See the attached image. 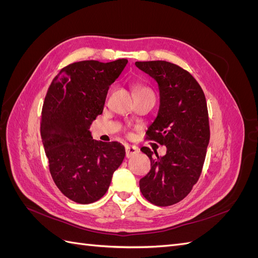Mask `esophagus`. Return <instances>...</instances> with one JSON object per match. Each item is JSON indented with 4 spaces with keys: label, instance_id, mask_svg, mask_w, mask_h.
<instances>
[{
    "label": "esophagus",
    "instance_id": "34e87169",
    "mask_svg": "<svg viewBox=\"0 0 258 258\" xmlns=\"http://www.w3.org/2000/svg\"><path fill=\"white\" fill-rule=\"evenodd\" d=\"M139 153V148L135 145H126V156L128 158L134 157Z\"/></svg>",
    "mask_w": 258,
    "mask_h": 258
}]
</instances>
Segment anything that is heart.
<instances>
[{
	"label": "heart",
	"mask_w": 258,
	"mask_h": 258,
	"mask_svg": "<svg viewBox=\"0 0 258 258\" xmlns=\"http://www.w3.org/2000/svg\"><path fill=\"white\" fill-rule=\"evenodd\" d=\"M143 93H153V91L150 88L144 87V86L138 85L136 87V95L139 96V95H143Z\"/></svg>",
	"instance_id": "1"
}]
</instances>
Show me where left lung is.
Listing matches in <instances>:
<instances>
[{"label":"left lung","instance_id":"1","mask_svg":"<svg viewBox=\"0 0 258 258\" xmlns=\"http://www.w3.org/2000/svg\"><path fill=\"white\" fill-rule=\"evenodd\" d=\"M137 68L158 85L159 110L147 129L148 139L166 145L167 153L151 159V171L140 179L143 196L155 206L168 207L184 199L197 183L210 141L205 93L192 75L168 61H138Z\"/></svg>","mask_w":258,"mask_h":258}]
</instances>
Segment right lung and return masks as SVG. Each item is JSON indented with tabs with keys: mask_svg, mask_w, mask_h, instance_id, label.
<instances>
[{
	"mask_svg": "<svg viewBox=\"0 0 258 258\" xmlns=\"http://www.w3.org/2000/svg\"><path fill=\"white\" fill-rule=\"evenodd\" d=\"M127 63V59L75 62L61 70L46 93L41 137L49 171L60 191L77 204L102 198L126 155L118 142L93 140L89 128Z\"/></svg>",
	"mask_w": 258,
	"mask_h": 258,
	"instance_id": "add662e5",
	"label": "right lung"
}]
</instances>
